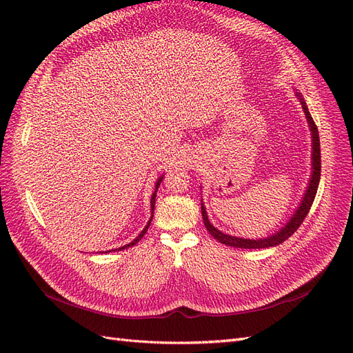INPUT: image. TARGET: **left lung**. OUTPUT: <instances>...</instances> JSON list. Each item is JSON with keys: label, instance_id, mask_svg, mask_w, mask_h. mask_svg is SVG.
<instances>
[{"label": "left lung", "instance_id": "8db88e82", "mask_svg": "<svg viewBox=\"0 0 353 353\" xmlns=\"http://www.w3.org/2000/svg\"><path fill=\"white\" fill-rule=\"evenodd\" d=\"M296 97L299 99L302 104L303 113L306 116L307 121V126L309 131H311V138H312V172H311V178H309V183L306 187V191L303 193V197L301 200V205L297 206V209L293 212V215L288 219L287 223H284V227H281L279 231H275L274 234L268 237L263 239H256V240H250V239H241V237H234L230 236V234H225L219 231L218 228H215L210 223L209 218H208V212L205 205H203L201 200V216H203V222H205V227L208 228V231L210 232V236L213 239H216L219 243L225 244V245H231V248H240V249H268V248H274V245H279L283 241H285L288 237L293 236L294 231L301 227V223L303 222V219L306 218V215L309 213V209H311L316 190H318V184H319V178H321V150H319V135H318V130L316 125L312 119L311 113L307 110V105L302 97L301 92L296 91Z\"/></svg>", "mask_w": 353, "mask_h": 353}]
</instances>
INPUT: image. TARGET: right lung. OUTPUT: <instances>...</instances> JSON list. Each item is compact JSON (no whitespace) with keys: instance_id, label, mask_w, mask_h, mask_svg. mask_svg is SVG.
I'll return each instance as SVG.
<instances>
[{"instance_id":"add662e5","label":"right lung","mask_w":353,"mask_h":353,"mask_svg":"<svg viewBox=\"0 0 353 353\" xmlns=\"http://www.w3.org/2000/svg\"><path fill=\"white\" fill-rule=\"evenodd\" d=\"M162 179H163V175H160L159 178H157V181H156V184H154V190H153V194H152V199H150V208H152V216H150V219H148V222H147V225L144 227V230L138 234V236L131 241V243H128V244H125V245H122V248H119V249H114V250H125V249H128V248H132V245H135L138 241H140L141 239H143V236L144 234L147 232V230H148V227H150V223H152V219H153V213H154V203H156V193H157V188H159V185H160V183H162ZM114 250H108V252H114ZM105 252V253H108Z\"/></svg>"}]
</instances>
